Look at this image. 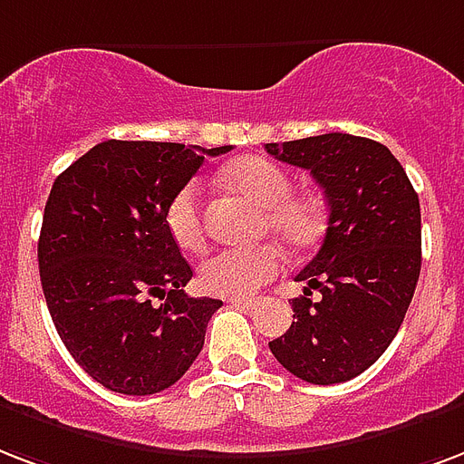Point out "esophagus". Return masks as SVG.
<instances>
[{
	"label": "esophagus",
	"mask_w": 464,
	"mask_h": 464,
	"mask_svg": "<svg viewBox=\"0 0 464 464\" xmlns=\"http://www.w3.org/2000/svg\"><path fill=\"white\" fill-rule=\"evenodd\" d=\"M231 304H233V306H238V309H247V311L256 309V306H257L256 299H231Z\"/></svg>",
	"instance_id": "esophagus-1"
}]
</instances>
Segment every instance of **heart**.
<instances>
[{
    "label": "heart",
    "mask_w": 464,
    "mask_h": 464,
    "mask_svg": "<svg viewBox=\"0 0 464 464\" xmlns=\"http://www.w3.org/2000/svg\"><path fill=\"white\" fill-rule=\"evenodd\" d=\"M224 177L247 199L263 207L265 228L289 250H304L321 238L326 228V207L316 194L292 192L287 169L263 155H246L228 162ZM165 226L177 246L189 253L204 247L201 185L187 182L165 208ZM279 270V253L272 246L221 247L199 265V285L218 296H250L267 285Z\"/></svg>",
    "instance_id": "obj_1"
}]
</instances>
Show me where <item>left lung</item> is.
Here are the masks:
<instances>
[{
    "label": "left lung",
    "instance_id": "8db88e82",
    "mask_svg": "<svg viewBox=\"0 0 464 464\" xmlns=\"http://www.w3.org/2000/svg\"><path fill=\"white\" fill-rule=\"evenodd\" d=\"M277 160L309 169L324 187L328 228L316 257L296 275L295 321L270 343L285 370L311 384L348 382L394 341L420 272V207L401 162L350 133L267 143ZM311 288L322 292L309 300Z\"/></svg>",
    "mask_w": 464,
    "mask_h": 464
}]
</instances>
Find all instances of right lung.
<instances>
[{
	"label": "right lung",
	"instance_id": "obj_1",
	"mask_svg": "<svg viewBox=\"0 0 464 464\" xmlns=\"http://www.w3.org/2000/svg\"><path fill=\"white\" fill-rule=\"evenodd\" d=\"M228 150L104 140L53 182L38 238L45 304L77 365L111 392L158 394L204 348L221 302L185 295L192 267L165 208L204 155Z\"/></svg>",
	"mask_w": 464,
	"mask_h": 464
}]
</instances>
